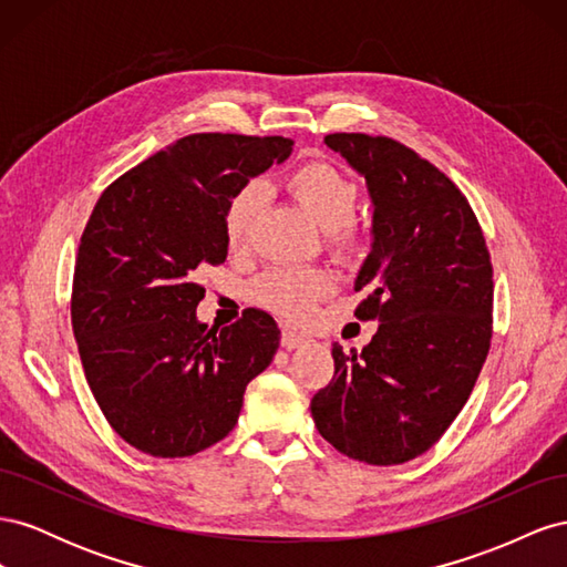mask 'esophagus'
I'll return each mask as SVG.
<instances>
[{"label":"esophagus","instance_id":"esophagus-1","mask_svg":"<svg viewBox=\"0 0 567 567\" xmlns=\"http://www.w3.org/2000/svg\"><path fill=\"white\" fill-rule=\"evenodd\" d=\"M307 342V338L305 336H300V333H296V331H284L281 333V346L286 348V350H298V348H302Z\"/></svg>","mask_w":567,"mask_h":567}]
</instances>
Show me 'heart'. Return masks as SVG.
Masks as SVG:
<instances>
[{
	"mask_svg": "<svg viewBox=\"0 0 567 567\" xmlns=\"http://www.w3.org/2000/svg\"><path fill=\"white\" fill-rule=\"evenodd\" d=\"M288 192L300 208L326 231L331 248L350 257L362 246V236L352 227L359 203V186L352 177L329 163H307L288 177ZM265 192L260 184H248L238 192L225 215V238L231 250L250 241V231L262 210ZM333 290V277L326 269H269L252 286L257 302L288 319H302L310 307Z\"/></svg>",
	"mask_w": 567,
	"mask_h": 567,
	"instance_id": "heart-1",
	"label": "heart"
}]
</instances>
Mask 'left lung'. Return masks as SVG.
Returning a JSON list of instances; mask_svg holds the SVG:
<instances>
[{
    "label": "left lung",
    "instance_id": "left-lung-1",
    "mask_svg": "<svg viewBox=\"0 0 567 567\" xmlns=\"http://www.w3.org/2000/svg\"><path fill=\"white\" fill-rule=\"evenodd\" d=\"M371 198V250L354 279V315L375 319L369 346L333 342V381L312 398L326 442L371 466L427 452L471 398L492 338V262L456 184L388 136L329 134Z\"/></svg>",
    "mask_w": 567,
    "mask_h": 567
}]
</instances>
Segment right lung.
<instances>
[{
    "label": "right lung",
    "instance_id": "add662e5",
    "mask_svg": "<svg viewBox=\"0 0 567 567\" xmlns=\"http://www.w3.org/2000/svg\"><path fill=\"white\" fill-rule=\"evenodd\" d=\"M290 153L286 136L192 134L96 200L75 260L73 333L99 409L134 450L177 458L227 437L246 385L277 354L281 331L262 310L225 329L198 321L196 269L227 260L231 198Z\"/></svg>",
    "mask_w": 567,
    "mask_h": 567
}]
</instances>
